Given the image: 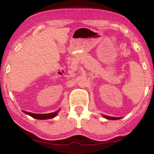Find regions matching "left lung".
Wrapping results in <instances>:
<instances>
[{
    "label": "left lung",
    "instance_id": "left-lung-1",
    "mask_svg": "<svg viewBox=\"0 0 154 154\" xmlns=\"http://www.w3.org/2000/svg\"><path fill=\"white\" fill-rule=\"evenodd\" d=\"M104 117H105V118L106 119H121V118H113V117H109V116H104Z\"/></svg>",
    "mask_w": 154,
    "mask_h": 154
}]
</instances>
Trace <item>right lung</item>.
I'll return each instance as SVG.
<instances>
[{"label":"right lung","mask_w":154,"mask_h":154,"mask_svg":"<svg viewBox=\"0 0 154 154\" xmlns=\"http://www.w3.org/2000/svg\"><path fill=\"white\" fill-rule=\"evenodd\" d=\"M26 114L28 115L31 117H32L33 118L37 119H48L50 118H53L54 117L56 116L57 113H58V111L54 112V113H47V114H37V113H30V112H26L24 111Z\"/></svg>","instance_id":"add662e5"}]
</instances>
